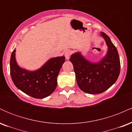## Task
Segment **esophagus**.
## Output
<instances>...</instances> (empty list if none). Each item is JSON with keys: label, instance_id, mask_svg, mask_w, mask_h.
<instances>
[{"label": "esophagus", "instance_id": "esophagus-1", "mask_svg": "<svg viewBox=\"0 0 132 132\" xmlns=\"http://www.w3.org/2000/svg\"><path fill=\"white\" fill-rule=\"evenodd\" d=\"M71 54V51L69 50H68L64 51V56L66 60H69V57H70Z\"/></svg>", "mask_w": 132, "mask_h": 132}]
</instances>
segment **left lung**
Masks as SVG:
<instances>
[{
    "instance_id": "8db88e82",
    "label": "left lung",
    "mask_w": 132,
    "mask_h": 132,
    "mask_svg": "<svg viewBox=\"0 0 132 132\" xmlns=\"http://www.w3.org/2000/svg\"><path fill=\"white\" fill-rule=\"evenodd\" d=\"M101 35L107 46V53L99 62H91L80 51L71 56L69 61L73 65L77 84L82 91L90 94L104 92L116 82L120 71L117 50L105 33Z\"/></svg>"
}]
</instances>
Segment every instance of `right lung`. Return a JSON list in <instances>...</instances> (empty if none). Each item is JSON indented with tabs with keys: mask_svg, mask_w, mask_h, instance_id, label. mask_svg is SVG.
I'll return each mask as SVG.
<instances>
[{
	"mask_svg": "<svg viewBox=\"0 0 132 132\" xmlns=\"http://www.w3.org/2000/svg\"><path fill=\"white\" fill-rule=\"evenodd\" d=\"M15 49L10 57V75L14 84L26 94L43 99L49 96L57 86V77L65 61L64 56L52 57L35 71L20 68L15 59Z\"/></svg>",
	"mask_w": 132,
	"mask_h": 132,
	"instance_id": "obj_1",
	"label": "right lung"
}]
</instances>
